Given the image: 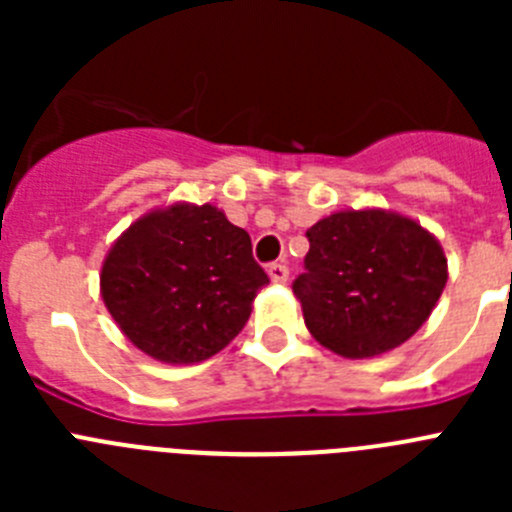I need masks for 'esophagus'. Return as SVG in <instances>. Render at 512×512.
I'll return each mask as SVG.
<instances>
[{"instance_id":"esophagus-1","label":"esophagus","mask_w":512,"mask_h":512,"mask_svg":"<svg viewBox=\"0 0 512 512\" xmlns=\"http://www.w3.org/2000/svg\"><path fill=\"white\" fill-rule=\"evenodd\" d=\"M266 271H269V279L274 284H284L289 279V269L284 264H271Z\"/></svg>"}]
</instances>
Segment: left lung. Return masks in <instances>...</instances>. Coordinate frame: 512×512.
<instances>
[{
    "instance_id": "obj_1",
    "label": "left lung",
    "mask_w": 512,
    "mask_h": 512,
    "mask_svg": "<svg viewBox=\"0 0 512 512\" xmlns=\"http://www.w3.org/2000/svg\"><path fill=\"white\" fill-rule=\"evenodd\" d=\"M307 241V271L292 289L310 336L343 359H374L413 338L449 279L436 235L397 210L330 212Z\"/></svg>"
}]
</instances>
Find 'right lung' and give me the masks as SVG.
<instances>
[{
  "label": "right lung",
  "mask_w": 512,
  "mask_h": 512,
  "mask_svg": "<svg viewBox=\"0 0 512 512\" xmlns=\"http://www.w3.org/2000/svg\"><path fill=\"white\" fill-rule=\"evenodd\" d=\"M269 284L251 238L220 207L171 202L130 223L110 246L99 292L138 351L161 364H200L223 351Z\"/></svg>",
  "instance_id": "right-lung-1"
}]
</instances>
